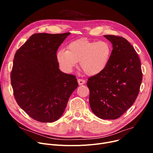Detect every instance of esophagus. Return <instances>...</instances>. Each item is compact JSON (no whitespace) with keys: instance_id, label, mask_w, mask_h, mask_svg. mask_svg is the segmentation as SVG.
<instances>
[{"instance_id":"1","label":"esophagus","mask_w":153,"mask_h":153,"mask_svg":"<svg viewBox=\"0 0 153 153\" xmlns=\"http://www.w3.org/2000/svg\"><path fill=\"white\" fill-rule=\"evenodd\" d=\"M77 81H78V83H79V85H83L85 83V81L84 79H77Z\"/></svg>"}]
</instances>
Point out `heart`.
I'll return each instance as SVG.
<instances>
[{
	"instance_id": "1",
	"label": "heart",
	"mask_w": 153,
	"mask_h": 153,
	"mask_svg": "<svg viewBox=\"0 0 153 153\" xmlns=\"http://www.w3.org/2000/svg\"><path fill=\"white\" fill-rule=\"evenodd\" d=\"M111 51L110 45L105 41L95 42L81 38L70 43L68 50H59L56 54V58L67 72H71L80 62V66L85 73L93 76L105 68Z\"/></svg>"
}]
</instances>
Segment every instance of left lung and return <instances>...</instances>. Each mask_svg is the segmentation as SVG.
<instances>
[{
  "label": "left lung",
  "mask_w": 153,
  "mask_h": 153,
  "mask_svg": "<svg viewBox=\"0 0 153 153\" xmlns=\"http://www.w3.org/2000/svg\"><path fill=\"white\" fill-rule=\"evenodd\" d=\"M113 46L107 66L88 79L89 104L93 113L103 120H115L132 106L137 98L143 74L133 46L121 36L104 35Z\"/></svg>",
  "instance_id": "8db88e82"
}]
</instances>
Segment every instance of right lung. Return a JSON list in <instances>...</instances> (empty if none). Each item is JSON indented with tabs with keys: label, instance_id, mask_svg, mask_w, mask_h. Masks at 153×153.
Returning <instances> with one entry per match:
<instances>
[{
	"label": "right lung",
	"instance_id": "add662e5",
	"mask_svg": "<svg viewBox=\"0 0 153 153\" xmlns=\"http://www.w3.org/2000/svg\"><path fill=\"white\" fill-rule=\"evenodd\" d=\"M69 35L33 34L14 56L10 79L15 99L38 122L58 120L78 87L75 76L59 69L56 58L58 48Z\"/></svg>",
	"mask_w": 153,
	"mask_h": 153
}]
</instances>
